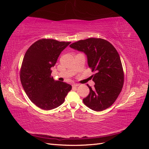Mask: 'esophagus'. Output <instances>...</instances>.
Returning a JSON list of instances; mask_svg holds the SVG:
<instances>
[{"instance_id":"1","label":"esophagus","mask_w":149,"mask_h":149,"mask_svg":"<svg viewBox=\"0 0 149 149\" xmlns=\"http://www.w3.org/2000/svg\"><path fill=\"white\" fill-rule=\"evenodd\" d=\"M79 84H72V86H73V87H77V86H79Z\"/></svg>"}]
</instances>
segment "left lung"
Returning <instances> with one entry per match:
<instances>
[{
  "instance_id": "left-lung-1",
  "label": "left lung",
  "mask_w": 149,
  "mask_h": 149,
  "mask_svg": "<svg viewBox=\"0 0 149 149\" xmlns=\"http://www.w3.org/2000/svg\"><path fill=\"white\" fill-rule=\"evenodd\" d=\"M70 47L84 52L88 64L96 73L92 76L95 83L83 99L84 104L95 111H101L113 104L123 87L124 76L118 52L112 45L102 38H89L71 44Z\"/></svg>"
}]
</instances>
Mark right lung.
Wrapping results in <instances>:
<instances>
[{
    "instance_id": "right-lung-1",
    "label": "right lung",
    "mask_w": 149,
    "mask_h": 149,
    "mask_svg": "<svg viewBox=\"0 0 149 149\" xmlns=\"http://www.w3.org/2000/svg\"><path fill=\"white\" fill-rule=\"evenodd\" d=\"M70 43L40 39L25 54L20 72L21 83L30 101L42 109L51 110L60 106L72 88L70 84L51 77L52 67Z\"/></svg>"
}]
</instances>
